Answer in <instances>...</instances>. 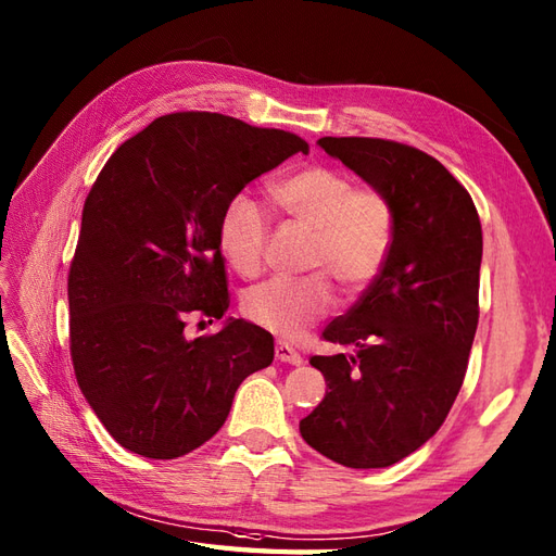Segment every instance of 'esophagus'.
Here are the masks:
<instances>
[{
	"label": "esophagus",
	"instance_id": "esophagus-1",
	"mask_svg": "<svg viewBox=\"0 0 556 556\" xmlns=\"http://www.w3.org/2000/svg\"><path fill=\"white\" fill-rule=\"evenodd\" d=\"M276 361L290 363V365H300V363H302V356L296 354V351H294L290 344L278 342V344H276Z\"/></svg>",
	"mask_w": 556,
	"mask_h": 556
}]
</instances>
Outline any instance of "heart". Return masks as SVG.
Masks as SVG:
<instances>
[{"label":"heart","mask_w":556,"mask_h":556,"mask_svg":"<svg viewBox=\"0 0 556 556\" xmlns=\"http://www.w3.org/2000/svg\"><path fill=\"white\" fill-rule=\"evenodd\" d=\"M270 200L311 231L304 278H274L248 290L245 316L278 337H300L311 323L328 316L340 282L346 296H358L380 278L396 240V207L375 186H354L351 176L325 165H308L270 188ZM268 222L248 195H236L224 207L219 245L240 276L254 278L264 268Z\"/></svg>","instance_id":"1"}]
</instances>
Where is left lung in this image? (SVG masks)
Listing matches in <instances>:
<instances>
[{
    "label": "left lung",
    "mask_w": 556,
    "mask_h": 556,
    "mask_svg": "<svg viewBox=\"0 0 556 556\" xmlns=\"http://www.w3.org/2000/svg\"><path fill=\"white\" fill-rule=\"evenodd\" d=\"M318 146L391 198L396 240L380 278L323 330L349 354L311 358L330 391L300 431L332 463L391 467L437 434L463 387L479 325V212L467 188L413 146L368 137Z\"/></svg>",
    "instance_id": "8db88e82"
}]
</instances>
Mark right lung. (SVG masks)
<instances>
[{"mask_svg": "<svg viewBox=\"0 0 556 556\" xmlns=\"http://www.w3.org/2000/svg\"><path fill=\"white\" fill-rule=\"evenodd\" d=\"M308 143L219 113L153 119L105 162L67 276L71 356L87 403L122 448L174 459L226 422L240 382L274 361L242 318L191 340L188 316L222 320L231 296L224 207ZM212 323V320H210Z\"/></svg>", "mask_w": 556, "mask_h": 556, "instance_id": "1", "label": "right lung"}]
</instances>
